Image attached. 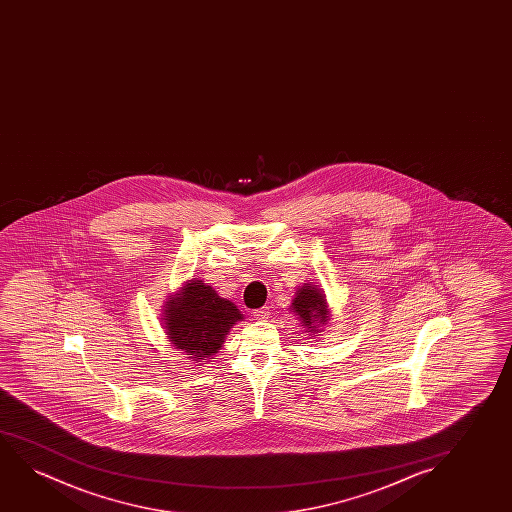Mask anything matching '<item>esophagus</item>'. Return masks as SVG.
<instances>
[{
  "label": "esophagus",
  "mask_w": 512,
  "mask_h": 512,
  "mask_svg": "<svg viewBox=\"0 0 512 512\" xmlns=\"http://www.w3.org/2000/svg\"><path fill=\"white\" fill-rule=\"evenodd\" d=\"M253 318H255V320H260V322H264V320L269 318V308L255 309V311H253Z\"/></svg>",
  "instance_id": "obj_1"
}]
</instances>
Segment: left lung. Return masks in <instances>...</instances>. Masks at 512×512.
Segmentation results:
<instances>
[{
	"label": "left lung",
	"instance_id": "8db88e82",
	"mask_svg": "<svg viewBox=\"0 0 512 512\" xmlns=\"http://www.w3.org/2000/svg\"><path fill=\"white\" fill-rule=\"evenodd\" d=\"M329 306L327 299L320 288L316 285L304 283L295 292L294 301L290 309H294L295 315L299 316V322L304 325L306 332H320V327L329 320Z\"/></svg>",
	"mask_w": 512,
	"mask_h": 512
}]
</instances>
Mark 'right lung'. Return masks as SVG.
Listing matches in <instances>:
<instances>
[{
  "label": "right lung",
  "mask_w": 512,
  "mask_h": 512,
  "mask_svg": "<svg viewBox=\"0 0 512 512\" xmlns=\"http://www.w3.org/2000/svg\"><path fill=\"white\" fill-rule=\"evenodd\" d=\"M162 316L166 337L194 362L215 355L232 325L243 320L234 302L222 299L213 287L196 278L169 295Z\"/></svg>",
  "instance_id": "right-lung-1"
}]
</instances>
